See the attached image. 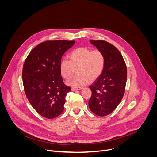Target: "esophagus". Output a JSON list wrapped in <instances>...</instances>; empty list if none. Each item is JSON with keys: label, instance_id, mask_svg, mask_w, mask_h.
<instances>
[{"label": "esophagus", "instance_id": "34e87169", "mask_svg": "<svg viewBox=\"0 0 157 157\" xmlns=\"http://www.w3.org/2000/svg\"><path fill=\"white\" fill-rule=\"evenodd\" d=\"M82 87H72L71 88V91H78V90H81Z\"/></svg>", "mask_w": 157, "mask_h": 157}]
</instances>
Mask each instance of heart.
Masks as SVG:
<instances>
[{"mask_svg":"<svg viewBox=\"0 0 157 157\" xmlns=\"http://www.w3.org/2000/svg\"><path fill=\"white\" fill-rule=\"evenodd\" d=\"M105 56L99 49L91 50L79 47L74 50L70 55V60L63 58L59 63L61 76L68 79L77 69L78 75L67 81L72 87H81L87 84L89 79L93 81L102 73L105 66Z\"/></svg>","mask_w":157,"mask_h":157,"instance_id":"b5f03b06","label":"heart"}]
</instances>
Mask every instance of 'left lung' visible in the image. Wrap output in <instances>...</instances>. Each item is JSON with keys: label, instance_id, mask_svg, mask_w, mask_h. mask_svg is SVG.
Masks as SVG:
<instances>
[{"label": "left lung", "instance_id": "obj_1", "mask_svg": "<svg viewBox=\"0 0 157 157\" xmlns=\"http://www.w3.org/2000/svg\"><path fill=\"white\" fill-rule=\"evenodd\" d=\"M105 56V66L101 75L89 86L92 95L89 101L90 110L99 116L110 114L124 96L127 71L125 61L113 44L104 40H90Z\"/></svg>", "mask_w": 157, "mask_h": 157}]
</instances>
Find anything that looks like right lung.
Listing matches in <instances>:
<instances>
[{
    "label": "right lung",
    "instance_id": "obj_1",
    "mask_svg": "<svg viewBox=\"0 0 157 157\" xmlns=\"http://www.w3.org/2000/svg\"><path fill=\"white\" fill-rule=\"evenodd\" d=\"M75 40H48L40 43L29 54L22 79L26 96L37 113L47 119L59 116L71 87L64 84L59 71L63 55Z\"/></svg>",
    "mask_w": 157,
    "mask_h": 157
}]
</instances>
